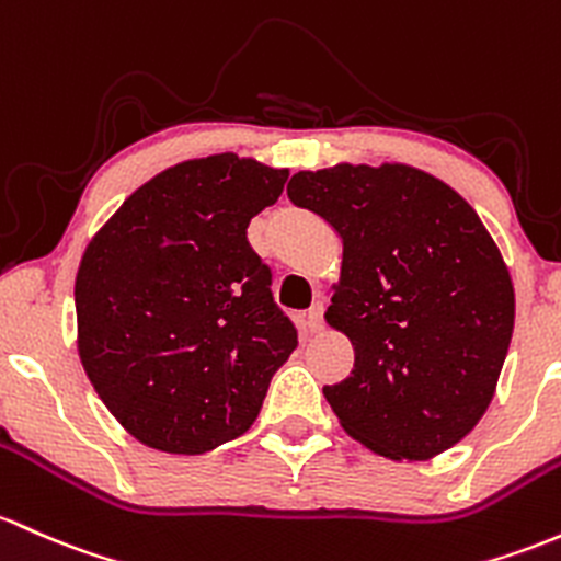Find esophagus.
Instances as JSON below:
<instances>
[{"label": "esophagus", "mask_w": 561, "mask_h": 561, "mask_svg": "<svg viewBox=\"0 0 561 561\" xmlns=\"http://www.w3.org/2000/svg\"><path fill=\"white\" fill-rule=\"evenodd\" d=\"M322 317H324V304L319 300V304H313L309 311H306V328L311 332H319L322 330Z\"/></svg>", "instance_id": "1"}]
</instances>
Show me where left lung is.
Segmentation results:
<instances>
[{
  "label": "left lung",
  "mask_w": 561,
  "mask_h": 561,
  "mask_svg": "<svg viewBox=\"0 0 561 561\" xmlns=\"http://www.w3.org/2000/svg\"><path fill=\"white\" fill-rule=\"evenodd\" d=\"M293 205L343 239L324 319L354 346V370L324 386L354 439L393 460H428L477 426L514 332L501 250L458 191L408 164L298 172Z\"/></svg>",
  "instance_id": "obj_1"
}]
</instances>
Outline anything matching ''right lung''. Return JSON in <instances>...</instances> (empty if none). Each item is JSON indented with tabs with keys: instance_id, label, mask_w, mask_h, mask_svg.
<instances>
[{
	"instance_id": "obj_1",
	"label": "right lung",
	"mask_w": 561,
	"mask_h": 561,
	"mask_svg": "<svg viewBox=\"0 0 561 561\" xmlns=\"http://www.w3.org/2000/svg\"><path fill=\"white\" fill-rule=\"evenodd\" d=\"M287 175L237 153L181 162L84 250L79 359L111 415L153 450L202 455L242 436L298 346L248 242Z\"/></svg>"
}]
</instances>
